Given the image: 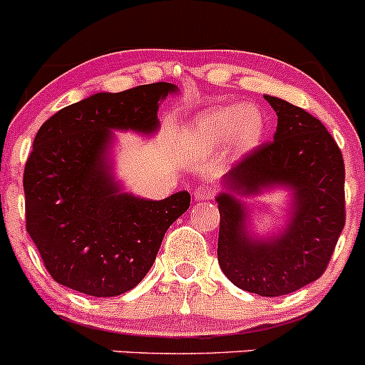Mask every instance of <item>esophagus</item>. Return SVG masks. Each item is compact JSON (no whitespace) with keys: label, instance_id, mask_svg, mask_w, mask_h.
<instances>
[{"label":"esophagus","instance_id":"obj_1","mask_svg":"<svg viewBox=\"0 0 365 365\" xmlns=\"http://www.w3.org/2000/svg\"><path fill=\"white\" fill-rule=\"evenodd\" d=\"M214 196H215V187L207 185V183L196 187V190H194V200L196 201H210Z\"/></svg>","mask_w":365,"mask_h":365}]
</instances>
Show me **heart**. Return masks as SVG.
Masks as SVG:
<instances>
[{
  "label": "heart",
  "instance_id": "heart-1",
  "mask_svg": "<svg viewBox=\"0 0 365 365\" xmlns=\"http://www.w3.org/2000/svg\"><path fill=\"white\" fill-rule=\"evenodd\" d=\"M264 128V115L257 107L225 105L197 114L190 123L189 137L203 150H214L230 139L237 151H247L257 146Z\"/></svg>",
  "mask_w": 365,
  "mask_h": 365
}]
</instances>
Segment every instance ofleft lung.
<instances>
[{"label":"left lung","instance_id":"left-lung-1","mask_svg":"<svg viewBox=\"0 0 365 365\" xmlns=\"http://www.w3.org/2000/svg\"><path fill=\"white\" fill-rule=\"evenodd\" d=\"M278 115L277 132L225 176L217 200V260L233 285L258 296H285L321 278L346 222L344 160L323 123L280 98L265 96ZM272 185L295 192L292 221L278 237L247 235L237 195ZM232 192H235L232 195Z\"/></svg>","mask_w":365,"mask_h":365}]
</instances>
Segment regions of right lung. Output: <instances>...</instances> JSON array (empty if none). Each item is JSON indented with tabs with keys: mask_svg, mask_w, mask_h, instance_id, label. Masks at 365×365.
<instances>
[{
	"mask_svg": "<svg viewBox=\"0 0 365 365\" xmlns=\"http://www.w3.org/2000/svg\"><path fill=\"white\" fill-rule=\"evenodd\" d=\"M173 83L100 93L56 112L38 128L24 165L26 232L56 284L96 298L128 292L153 265L190 194L160 201L121 192L108 148L112 130L153 133Z\"/></svg>",
	"mask_w": 365,
	"mask_h": 365,
	"instance_id": "add662e5",
	"label": "right lung"
}]
</instances>
